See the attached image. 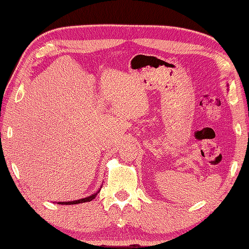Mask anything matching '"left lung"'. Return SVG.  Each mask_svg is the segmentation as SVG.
I'll return each instance as SVG.
<instances>
[{"label":"left lung","instance_id":"obj_1","mask_svg":"<svg viewBox=\"0 0 249 249\" xmlns=\"http://www.w3.org/2000/svg\"><path fill=\"white\" fill-rule=\"evenodd\" d=\"M228 86H229V85H228Z\"/></svg>","mask_w":249,"mask_h":249}]
</instances>
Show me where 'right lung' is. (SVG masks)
Returning <instances> with one entry per match:
<instances>
[{
    "mask_svg": "<svg viewBox=\"0 0 249 249\" xmlns=\"http://www.w3.org/2000/svg\"><path fill=\"white\" fill-rule=\"evenodd\" d=\"M102 188V187H100ZM100 188L96 191V193H94L93 195L89 196V197L86 198H82V199H78V200H73V201H64V202H58L59 204H77V203H83V202H89L91 201V200L96 198V196H97V194L100 191Z\"/></svg>",
    "mask_w": 249,
    "mask_h": 249,
    "instance_id": "right-lung-1",
    "label": "right lung"
}]
</instances>
